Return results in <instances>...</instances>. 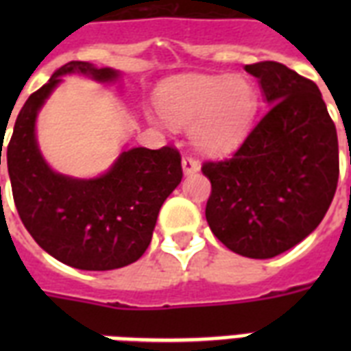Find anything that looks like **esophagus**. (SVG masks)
Here are the masks:
<instances>
[{
  "instance_id": "obj_1",
  "label": "esophagus",
  "mask_w": 351,
  "mask_h": 351,
  "mask_svg": "<svg viewBox=\"0 0 351 351\" xmlns=\"http://www.w3.org/2000/svg\"><path fill=\"white\" fill-rule=\"evenodd\" d=\"M182 167H184L186 175H193V173H197L200 169V162L197 158H193L191 154H186L184 160H182Z\"/></svg>"
}]
</instances>
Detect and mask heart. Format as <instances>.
Instances as JSON below:
<instances>
[{"label": "heart", "mask_w": 351, "mask_h": 351, "mask_svg": "<svg viewBox=\"0 0 351 351\" xmlns=\"http://www.w3.org/2000/svg\"><path fill=\"white\" fill-rule=\"evenodd\" d=\"M258 93L242 76H193L160 96V111L173 125H193V140L204 153H226L250 131Z\"/></svg>", "instance_id": "1"}]
</instances>
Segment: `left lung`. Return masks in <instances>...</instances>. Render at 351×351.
Here are the masks:
<instances>
[{
	"label": "left lung",
	"instance_id": "8db88e82",
	"mask_svg": "<svg viewBox=\"0 0 351 351\" xmlns=\"http://www.w3.org/2000/svg\"><path fill=\"white\" fill-rule=\"evenodd\" d=\"M269 109L240 147L208 160L206 219L217 239L250 258H271L324 219L339 182L335 123L311 80L278 62L245 65Z\"/></svg>",
	"mask_w": 351,
	"mask_h": 351
}]
</instances>
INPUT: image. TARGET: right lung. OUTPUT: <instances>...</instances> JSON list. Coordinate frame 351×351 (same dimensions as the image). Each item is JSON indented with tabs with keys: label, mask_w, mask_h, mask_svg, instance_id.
Segmentation results:
<instances>
[{
	"label": "right lung",
	"mask_w": 351,
	"mask_h": 351,
	"mask_svg": "<svg viewBox=\"0 0 351 351\" xmlns=\"http://www.w3.org/2000/svg\"><path fill=\"white\" fill-rule=\"evenodd\" d=\"M98 82L118 78L114 69L69 62L21 107L7 145V167L18 215L32 239L56 261L87 271L129 266L145 253L158 211L182 180L178 149L132 147L106 175L78 180L47 165L36 143V114L63 74ZM0 149V165H1Z\"/></svg>",
	"instance_id": "obj_1"
}]
</instances>
